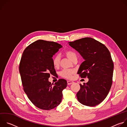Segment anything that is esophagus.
I'll return each mask as SVG.
<instances>
[{
  "label": "esophagus",
  "mask_w": 127,
  "mask_h": 127,
  "mask_svg": "<svg viewBox=\"0 0 127 127\" xmlns=\"http://www.w3.org/2000/svg\"><path fill=\"white\" fill-rule=\"evenodd\" d=\"M73 83V81H70V80H68L67 81L68 85H70V84H71L72 83Z\"/></svg>",
  "instance_id": "esophagus-1"
}]
</instances>
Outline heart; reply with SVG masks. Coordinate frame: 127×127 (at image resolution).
Instances as JSON below:
<instances>
[{
    "label": "heart",
    "mask_w": 127,
    "mask_h": 127,
    "mask_svg": "<svg viewBox=\"0 0 127 127\" xmlns=\"http://www.w3.org/2000/svg\"><path fill=\"white\" fill-rule=\"evenodd\" d=\"M65 55L72 61L74 59H77L76 53L71 50H67L65 52ZM60 62V57L59 55H56L53 58L52 63L53 66L55 67L59 66ZM75 73V71L72 69H64L60 72V75L64 78L67 79H70L72 76Z\"/></svg>",
    "instance_id": "obj_1"
}]
</instances>
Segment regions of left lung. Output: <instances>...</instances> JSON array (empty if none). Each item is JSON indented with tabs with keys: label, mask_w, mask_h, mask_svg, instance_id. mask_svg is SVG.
I'll list each match as a JSON object with an SVG mask.
<instances>
[{
	"label": "left lung",
	"mask_w": 127,
	"mask_h": 127,
	"mask_svg": "<svg viewBox=\"0 0 127 127\" xmlns=\"http://www.w3.org/2000/svg\"><path fill=\"white\" fill-rule=\"evenodd\" d=\"M68 43L84 60L77 73L81 78H88L86 83L80 84L77 99L83 105L95 106L105 98L112 85L114 63L111 53L105 45L92 38Z\"/></svg>",
	"instance_id": "left-lung-1"
}]
</instances>
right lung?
<instances>
[{"label":"right lung","mask_w":127,"mask_h":127,"mask_svg":"<svg viewBox=\"0 0 127 127\" xmlns=\"http://www.w3.org/2000/svg\"><path fill=\"white\" fill-rule=\"evenodd\" d=\"M62 47L56 42L39 40L28 46L23 53L19 71L24 90L40 109L50 110L57 106L67 87L65 79H60L54 84L48 80L50 74L56 73L52 57Z\"/></svg>","instance_id":"1"}]
</instances>
